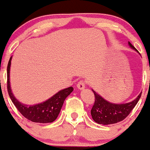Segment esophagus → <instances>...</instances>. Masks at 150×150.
Returning a JSON list of instances; mask_svg holds the SVG:
<instances>
[{
    "label": "esophagus",
    "mask_w": 150,
    "mask_h": 150,
    "mask_svg": "<svg viewBox=\"0 0 150 150\" xmlns=\"http://www.w3.org/2000/svg\"><path fill=\"white\" fill-rule=\"evenodd\" d=\"M77 88L80 90H82L85 88V82L84 81H80L76 85Z\"/></svg>",
    "instance_id": "obj_1"
}]
</instances>
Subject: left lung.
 I'll return each instance as SVG.
<instances>
[{
	"instance_id": "left-lung-1",
	"label": "left lung",
	"mask_w": 150,
	"mask_h": 150,
	"mask_svg": "<svg viewBox=\"0 0 150 150\" xmlns=\"http://www.w3.org/2000/svg\"><path fill=\"white\" fill-rule=\"evenodd\" d=\"M128 45L139 53L130 41H128ZM92 90L95 95V103L91 109L92 117L96 122L104 125L115 124L123 120L133 110L142 96L141 93L134 100L128 103H114L106 100L93 89Z\"/></svg>"
}]
</instances>
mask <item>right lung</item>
<instances>
[{"label":"right lung","mask_w":150,"mask_h":150,"mask_svg":"<svg viewBox=\"0 0 150 150\" xmlns=\"http://www.w3.org/2000/svg\"><path fill=\"white\" fill-rule=\"evenodd\" d=\"M12 57H10L7 66V89L11 101L19 112L29 120L38 123L52 122L57 119L63 106L64 100L74 90L72 87L57 92L48 100L35 105H26L19 101L11 91L10 85V68Z\"/></svg>","instance_id":"right-lung-1"}]
</instances>
